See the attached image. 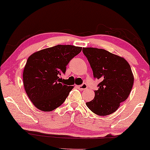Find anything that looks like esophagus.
Returning a JSON list of instances; mask_svg holds the SVG:
<instances>
[{
    "label": "esophagus",
    "mask_w": 150,
    "mask_h": 150,
    "mask_svg": "<svg viewBox=\"0 0 150 150\" xmlns=\"http://www.w3.org/2000/svg\"><path fill=\"white\" fill-rule=\"evenodd\" d=\"M76 88L80 90H84L87 89V88H88V86H87V85L86 83L82 84L81 86H76Z\"/></svg>",
    "instance_id": "34e87169"
}]
</instances>
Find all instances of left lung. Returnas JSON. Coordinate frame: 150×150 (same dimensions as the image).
I'll use <instances>...</instances> for the list:
<instances>
[{
	"label": "left lung",
	"instance_id": "left-lung-1",
	"mask_svg": "<svg viewBox=\"0 0 150 150\" xmlns=\"http://www.w3.org/2000/svg\"><path fill=\"white\" fill-rule=\"evenodd\" d=\"M83 52L94 77L101 81L99 89L95 91V98L86 103L87 106L98 115L113 113L132 91L134 77L130 65L122 57L102 49L83 48Z\"/></svg>",
	"mask_w": 150,
	"mask_h": 150
}]
</instances>
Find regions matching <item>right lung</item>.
<instances>
[{
    "instance_id": "1",
    "label": "right lung",
    "mask_w": 150,
    "mask_h": 150,
    "mask_svg": "<svg viewBox=\"0 0 150 150\" xmlns=\"http://www.w3.org/2000/svg\"><path fill=\"white\" fill-rule=\"evenodd\" d=\"M82 47L57 45L33 53L23 72V86L28 97L39 110L49 112L63 103L74 86L60 82L66 67Z\"/></svg>"
}]
</instances>
